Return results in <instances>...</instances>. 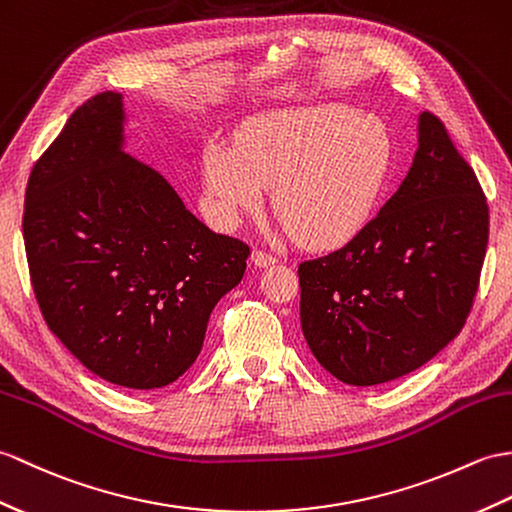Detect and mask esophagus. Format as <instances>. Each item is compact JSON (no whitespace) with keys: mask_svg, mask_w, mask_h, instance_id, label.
Here are the masks:
<instances>
[{"mask_svg":"<svg viewBox=\"0 0 512 512\" xmlns=\"http://www.w3.org/2000/svg\"><path fill=\"white\" fill-rule=\"evenodd\" d=\"M251 259H253V264H255V266H259V268L272 266V264H277V261H279L275 255H270V253H266V251H261V248H255L253 255H251Z\"/></svg>","mask_w":512,"mask_h":512,"instance_id":"obj_1","label":"esophagus"}]
</instances>
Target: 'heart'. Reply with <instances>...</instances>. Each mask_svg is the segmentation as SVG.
Instances as JSON below:
<instances>
[{
    "label": "heart",
    "instance_id": "heart-1",
    "mask_svg": "<svg viewBox=\"0 0 512 512\" xmlns=\"http://www.w3.org/2000/svg\"><path fill=\"white\" fill-rule=\"evenodd\" d=\"M392 165V139L375 115L318 104L259 117L237 150L207 144L202 174L218 218L233 227L275 187L281 229L310 246H336L373 218Z\"/></svg>",
    "mask_w": 512,
    "mask_h": 512
}]
</instances>
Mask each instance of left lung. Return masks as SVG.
I'll use <instances>...</instances> for the list:
<instances>
[{
    "mask_svg": "<svg viewBox=\"0 0 512 512\" xmlns=\"http://www.w3.org/2000/svg\"><path fill=\"white\" fill-rule=\"evenodd\" d=\"M489 242V205L445 124L425 111L408 176L338 251L303 261L301 327L351 386L417 371L465 327Z\"/></svg>",
    "mask_w": 512,
    "mask_h": 512,
    "instance_id": "8db88e82",
    "label": "left lung"
}]
</instances>
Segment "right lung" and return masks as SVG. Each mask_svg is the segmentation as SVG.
Returning <instances> with one entry per match:
<instances>
[{
  "instance_id": "obj_1",
  "label": "right lung",
  "mask_w": 512,
  "mask_h": 512,
  "mask_svg": "<svg viewBox=\"0 0 512 512\" xmlns=\"http://www.w3.org/2000/svg\"><path fill=\"white\" fill-rule=\"evenodd\" d=\"M122 95L71 113L28 178L23 242L47 327L91 373L152 390L202 349L251 248L213 233L165 178L122 150Z\"/></svg>"
}]
</instances>
